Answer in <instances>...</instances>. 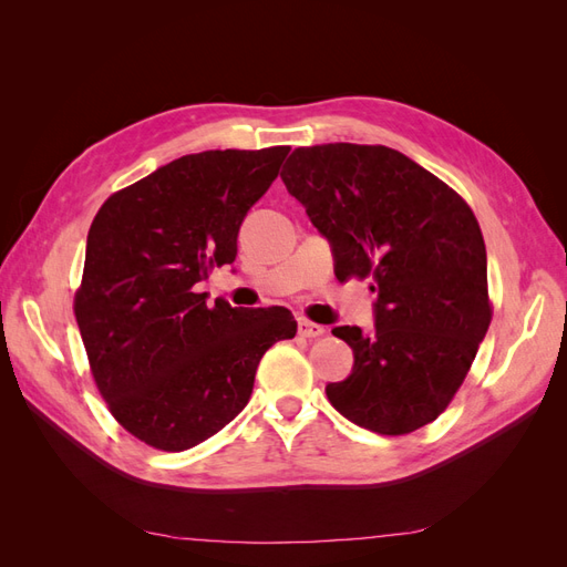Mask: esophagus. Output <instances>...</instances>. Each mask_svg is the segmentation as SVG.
Listing matches in <instances>:
<instances>
[{
    "instance_id": "1",
    "label": "esophagus",
    "mask_w": 567,
    "mask_h": 567,
    "mask_svg": "<svg viewBox=\"0 0 567 567\" xmlns=\"http://www.w3.org/2000/svg\"><path fill=\"white\" fill-rule=\"evenodd\" d=\"M326 333V329L321 323H315V321H310V319H298V336H302V338H321Z\"/></svg>"
}]
</instances>
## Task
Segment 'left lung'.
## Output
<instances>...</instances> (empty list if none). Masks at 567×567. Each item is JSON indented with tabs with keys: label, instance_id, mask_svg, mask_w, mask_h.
Masks as SVG:
<instances>
[{
	"label": "left lung",
	"instance_id": "1",
	"mask_svg": "<svg viewBox=\"0 0 567 567\" xmlns=\"http://www.w3.org/2000/svg\"><path fill=\"white\" fill-rule=\"evenodd\" d=\"M281 179L329 238L336 279H371L375 331L338 326L354 352L329 402L379 435L433 423L454 400L492 321L487 250L471 205L404 153L321 144L290 153Z\"/></svg>",
	"mask_w": 567,
	"mask_h": 567
}]
</instances>
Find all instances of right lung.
<instances>
[{
  "label": "right lung",
  "mask_w": 567,
  "mask_h": 567,
  "mask_svg": "<svg viewBox=\"0 0 567 567\" xmlns=\"http://www.w3.org/2000/svg\"><path fill=\"white\" fill-rule=\"evenodd\" d=\"M290 146L203 151L158 167L101 205L87 236L75 319L113 419L153 450L184 452L236 419L286 307L244 310L198 284L236 260L252 205Z\"/></svg>",
  "instance_id": "1"
}]
</instances>
